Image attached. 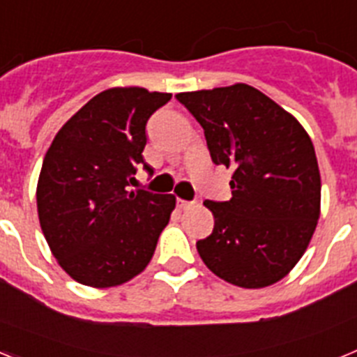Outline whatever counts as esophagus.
Listing matches in <instances>:
<instances>
[{
    "instance_id": "esophagus-1",
    "label": "esophagus",
    "mask_w": 357,
    "mask_h": 357,
    "mask_svg": "<svg viewBox=\"0 0 357 357\" xmlns=\"http://www.w3.org/2000/svg\"><path fill=\"white\" fill-rule=\"evenodd\" d=\"M195 202H188V200H182V198H178V200H176V206L181 207V209H189V207L193 206Z\"/></svg>"
}]
</instances>
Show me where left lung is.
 <instances>
[{"label":"left lung","instance_id":"left-lung-1","mask_svg":"<svg viewBox=\"0 0 357 357\" xmlns=\"http://www.w3.org/2000/svg\"><path fill=\"white\" fill-rule=\"evenodd\" d=\"M204 128L214 164L232 168V198L206 200L213 234L202 261L239 288H264L298 263L320 216V172L302 125L252 85L176 94Z\"/></svg>","mask_w":357,"mask_h":357}]
</instances>
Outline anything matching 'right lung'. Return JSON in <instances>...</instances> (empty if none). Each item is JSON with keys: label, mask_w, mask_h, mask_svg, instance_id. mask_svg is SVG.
Instances as JSON below:
<instances>
[{"label": "right lung", "mask_w": 357, "mask_h": 357, "mask_svg": "<svg viewBox=\"0 0 357 357\" xmlns=\"http://www.w3.org/2000/svg\"><path fill=\"white\" fill-rule=\"evenodd\" d=\"M172 100L143 87L96 94L55 135L37 184L40 229L68 275L110 288L134 279L150 263L175 209L173 195L134 185L144 162L146 123Z\"/></svg>", "instance_id": "obj_1"}]
</instances>
